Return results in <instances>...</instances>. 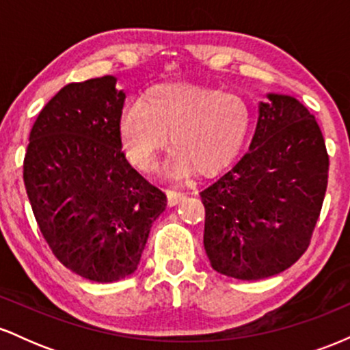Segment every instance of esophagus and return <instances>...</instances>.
Returning a JSON list of instances; mask_svg holds the SVG:
<instances>
[{
  "mask_svg": "<svg viewBox=\"0 0 350 350\" xmlns=\"http://www.w3.org/2000/svg\"><path fill=\"white\" fill-rule=\"evenodd\" d=\"M184 198H186V196H184V192L167 191V204H170V206H176V204H179Z\"/></svg>",
  "mask_w": 350,
  "mask_h": 350,
  "instance_id": "34e87169",
  "label": "esophagus"
}]
</instances>
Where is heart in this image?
I'll return each mask as SVG.
<instances>
[{"label":"heart","mask_w":350,"mask_h":350,"mask_svg":"<svg viewBox=\"0 0 350 350\" xmlns=\"http://www.w3.org/2000/svg\"><path fill=\"white\" fill-rule=\"evenodd\" d=\"M252 126L242 97L187 82H166L143 92L118 118L124 158L139 171L154 170L171 135V176H214L235 159Z\"/></svg>","instance_id":"1"}]
</instances>
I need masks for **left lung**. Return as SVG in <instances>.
<instances>
[{
  "mask_svg": "<svg viewBox=\"0 0 350 350\" xmlns=\"http://www.w3.org/2000/svg\"><path fill=\"white\" fill-rule=\"evenodd\" d=\"M260 103L250 148L200 192L212 268L263 280L308 250L326 196L329 154L314 115L290 95Z\"/></svg>",
  "mask_w": 350,
  "mask_h": 350,
  "instance_id": "8db88e82",
  "label": "left lung"
}]
</instances>
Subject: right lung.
Listing matches in <instances>:
<instances>
[{
    "instance_id": "add662e5",
    "label": "right lung",
    "mask_w": 350,
    "mask_h": 350,
    "mask_svg": "<svg viewBox=\"0 0 350 350\" xmlns=\"http://www.w3.org/2000/svg\"><path fill=\"white\" fill-rule=\"evenodd\" d=\"M111 75L60 88L33 124L23 178L36 222L64 267L98 283L138 268L166 194L124 158V94Z\"/></svg>"
}]
</instances>
